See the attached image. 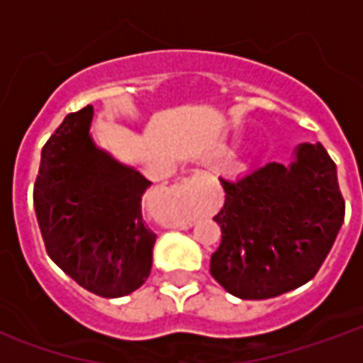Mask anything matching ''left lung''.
<instances>
[{
  "instance_id": "left-lung-1",
  "label": "left lung",
  "mask_w": 363,
  "mask_h": 363,
  "mask_svg": "<svg viewBox=\"0 0 363 363\" xmlns=\"http://www.w3.org/2000/svg\"><path fill=\"white\" fill-rule=\"evenodd\" d=\"M221 184L225 204L213 218L221 243L210 272L225 291L268 299L319 272L344 221L336 165L320 143L297 145L289 167L268 163Z\"/></svg>"
}]
</instances>
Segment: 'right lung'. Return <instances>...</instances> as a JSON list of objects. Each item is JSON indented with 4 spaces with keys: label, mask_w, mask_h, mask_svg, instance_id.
<instances>
[{
    "label": "right lung",
    "mask_w": 363,
    "mask_h": 363,
    "mask_svg": "<svg viewBox=\"0 0 363 363\" xmlns=\"http://www.w3.org/2000/svg\"><path fill=\"white\" fill-rule=\"evenodd\" d=\"M93 106L67 114L44 143L35 212L46 252L82 288L122 297L147 280L155 233L142 216L151 182L96 147Z\"/></svg>",
    "instance_id": "add662e5"
}]
</instances>
